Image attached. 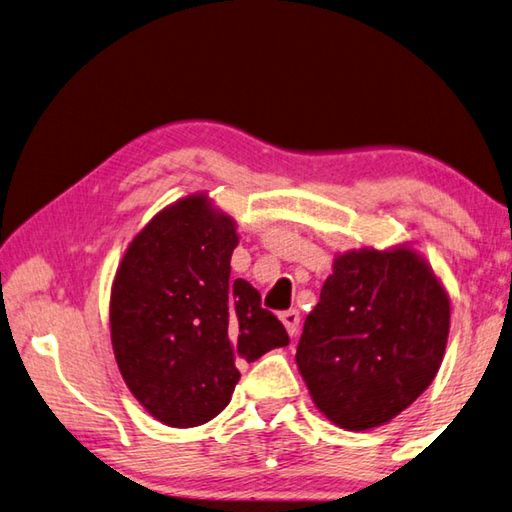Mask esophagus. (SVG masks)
<instances>
[{
	"mask_svg": "<svg viewBox=\"0 0 512 512\" xmlns=\"http://www.w3.org/2000/svg\"><path fill=\"white\" fill-rule=\"evenodd\" d=\"M280 320L284 322V327H286V331H288V336L295 338V336H297V331H300V313H297L295 309H291V311H284V313L280 315Z\"/></svg>",
	"mask_w": 512,
	"mask_h": 512,
	"instance_id": "34e87169",
	"label": "esophagus"
}]
</instances>
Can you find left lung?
I'll use <instances>...</instances> for the list:
<instances>
[{
	"label": "left lung",
	"instance_id": "left-lung-1",
	"mask_svg": "<svg viewBox=\"0 0 512 512\" xmlns=\"http://www.w3.org/2000/svg\"><path fill=\"white\" fill-rule=\"evenodd\" d=\"M448 331L450 297L412 248L351 250L306 315L295 360L315 407L360 432L430 387Z\"/></svg>",
	"mask_w": 512,
	"mask_h": 512
}]
</instances>
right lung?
Returning a JSON list of instances; mask_svg holds the SVG:
<instances>
[{
	"label": "right lung",
	"instance_id": "obj_1",
	"mask_svg": "<svg viewBox=\"0 0 512 512\" xmlns=\"http://www.w3.org/2000/svg\"><path fill=\"white\" fill-rule=\"evenodd\" d=\"M237 230L208 197L159 212L129 244L111 286V345L138 403L170 427H197L230 403L239 365L288 345L246 280H230Z\"/></svg>",
	"mask_w": 512,
	"mask_h": 512
}]
</instances>
